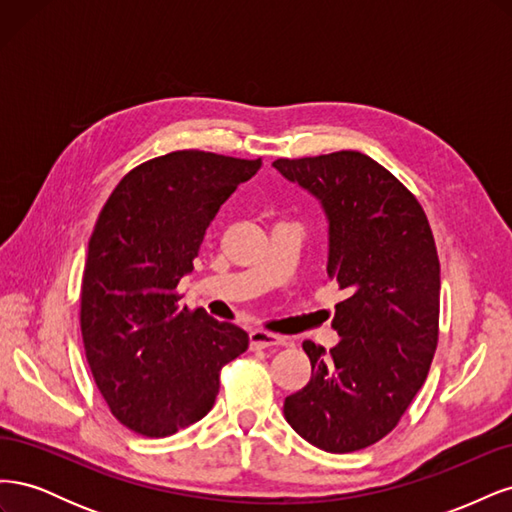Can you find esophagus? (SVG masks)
<instances>
[{"label":"esophagus","mask_w":512,"mask_h":512,"mask_svg":"<svg viewBox=\"0 0 512 512\" xmlns=\"http://www.w3.org/2000/svg\"><path fill=\"white\" fill-rule=\"evenodd\" d=\"M286 339L280 335L273 333H265V331H252L250 333V348L252 350H265V348H273V346H284Z\"/></svg>","instance_id":"esophagus-1"}]
</instances>
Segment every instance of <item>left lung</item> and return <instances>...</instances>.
Here are the masks:
<instances>
[{"label": "left lung", "mask_w": 512, "mask_h": 512, "mask_svg": "<svg viewBox=\"0 0 512 512\" xmlns=\"http://www.w3.org/2000/svg\"><path fill=\"white\" fill-rule=\"evenodd\" d=\"M273 166L322 203L327 273L346 292L333 316L342 339L329 352L303 342L312 378L286 397L284 416L322 451H361L397 427L429 374L440 322L436 241L416 196L365 153Z\"/></svg>", "instance_id": "obj_1"}]
</instances>
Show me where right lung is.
Instances as JSON below:
<instances>
[{
    "label": "right lung",
    "mask_w": 512,
    "mask_h": 512,
    "mask_svg": "<svg viewBox=\"0 0 512 512\" xmlns=\"http://www.w3.org/2000/svg\"><path fill=\"white\" fill-rule=\"evenodd\" d=\"M262 160L183 149L123 177L100 211L81 284L91 374L121 425L166 438L215 404L220 371L250 346L235 324L181 307L215 213Z\"/></svg>",
    "instance_id": "1"
}]
</instances>
